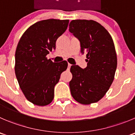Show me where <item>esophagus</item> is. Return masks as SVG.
Segmentation results:
<instances>
[{
	"label": "esophagus",
	"instance_id": "1",
	"mask_svg": "<svg viewBox=\"0 0 135 135\" xmlns=\"http://www.w3.org/2000/svg\"><path fill=\"white\" fill-rule=\"evenodd\" d=\"M70 66H71V65H70V63H68V68H69V69H70Z\"/></svg>",
	"mask_w": 135,
	"mask_h": 135
}]
</instances>
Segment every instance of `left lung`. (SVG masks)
<instances>
[{
    "label": "left lung",
    "instance_id": "8db88e82",
    "mask_svg": "<svg viewBox=\"0 0 135 135\" xmlns=\"http://www.w3.org/2000/svg\"><path fill=\"white\" fill-rule=\"evenodd\" d=\"M69 31L79 40L80 52L86 54L87 66L72 65L69 82L72 96L84 105L98 102L105 95L114 79L117 60L109 33L94 20H74Z\"/></svg>",
    "mask_w": 135,
    "mask_h": 135
}]
</instances>
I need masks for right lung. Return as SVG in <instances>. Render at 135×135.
Here are the masks:
<instances>
[{
    "label": "right lung",
    "mask_w": 135,
    "mask_h": 135,
    "mask_svg": "<svg viewBox=\"0 0 135 135\" xmlns=\"http://www.w3.org/2000/svg\"><path fill=\"white\" fill-rule=\"evenodd\" d=\"M69 20L48 19L31 25L21 37L15 53V74L22 92L35 105L45 106L54 98L55 86L66 70V61L53 62L46 56L66 31Z\"/></svg>",
    "instance_id": "add662e5"
}]
</instances>
